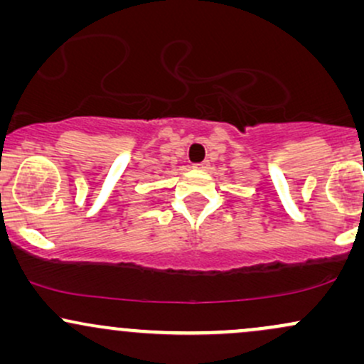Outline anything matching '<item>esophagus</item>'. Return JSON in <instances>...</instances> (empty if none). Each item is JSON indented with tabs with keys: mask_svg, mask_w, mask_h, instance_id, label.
<instances>
[{
	"mask_svg": "<svg viewBox=\"0 0 364 364\" xmlns=\"http://www.w3.org/2000/svg\"><path fill=\"white\" fill-rule=\"evenodd\" d=\"M195 168H196V169H207V168H208V162H207V161L200 162V164H195Z\"/></svg>",
	"mask_w": 364,
	"mask_h": 364,
	"instance_id": "obj_1",
	"label": "esophagus"
}]
</instances>
